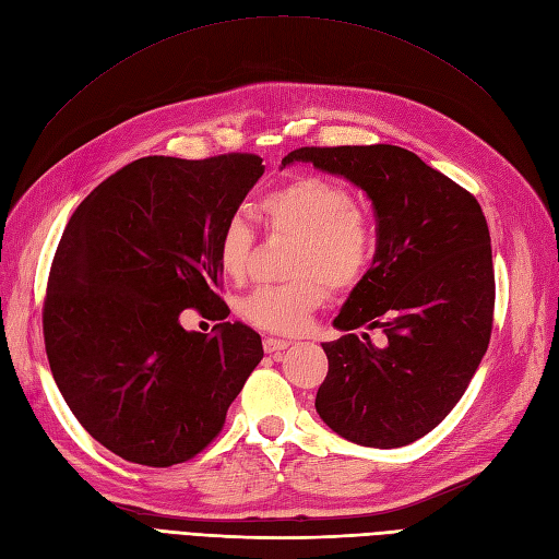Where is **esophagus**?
<instances>
[{"label": "esophagus", "mask_w": 559, "mask_h": 559, "mask_svg": "<svg viewBox=\"0 0 559 559\" xmlns=\"http://www.w3.org/2000/svg\"><path fill=\"white\" fill-rule=\"evenodd\" d=\"M292 343L289 341H282V337H263V349L265 354H275V352H282L289 347Z\"/></svg>", "instance_id": "obj_1"}]
</instances>
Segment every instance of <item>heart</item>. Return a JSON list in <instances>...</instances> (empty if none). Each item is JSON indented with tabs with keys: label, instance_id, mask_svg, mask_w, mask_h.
<instances>
[{
	"label": "heart",
	"instance_id": "b5f03b06",
	"mask_svg": "<svg viewBox=\"0 0 559 559\" xmlns=\"http://www.w3.org/2000/svg\"><path fill=\"white\" fill-rule=\"evenodd\" d=\"M259 216L267 233L296 238L289 273L294 282L259 286L240 302L247 324L270 333H298L310 314L333 289H352L376 259V230L361 212V202L349 186L306 175L282 183L259 202ZM251 226L242 216H230L216 240V263L222 273L240 282L253 251Z\"/></svg>",
	"mask_w": 559,
	"mask_h": 559
}]
</instances>
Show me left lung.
Instances as JSON below:
<instances>
[{"label": "left lung", "mask_w": 559, "mask_h": 559, "mask_svg": "<svg viewBox=\"0 0 559 559\" xmlns=\"http://www.w3.org/2000/svg\"><path fill=\"white\" fill-rule=\"evenodd\" d=\"M373 200L378 249L333 324L380 329L382 347L347 333L324 343L329 373L314 408L352 443L401 448L448 417L485 357L495 321V265L485 214L460 183L392 144L300 146Z\"/></svg>", "instance_id": "8db88e82"}]
</instances>
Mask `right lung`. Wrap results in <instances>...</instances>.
I'll return each mask as SVG.
<instances>
[{
	"label": "right lung",
	"mask_w": 559,
	"mask_h": 559,
	"mask_svg": "<svg viewBox=\"0 0 559 559\" xmlns=\"http://www.w3.org/2000/svg\"><path fill=\"white\" fill-rule=\"evenodd\" d=\"M257 154L146 156L105 179L67 224L50 263L44 343L67 405L126 462H189L226 425L263 359L245 324L189 333L183 310L226 319L216 240L259 181Z\"/></svg>",
	"instance_id": "obj_1"
}]
</instances>
